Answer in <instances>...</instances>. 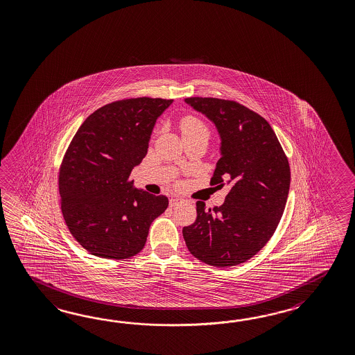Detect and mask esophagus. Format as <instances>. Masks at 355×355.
Listing matches in <instances>:
<instances>
[{"instance_id":"1","label":"esophagus","mask_w":355,"mask_h":355,"mask_svg":"<svg viewBox=\"0 0 355 355\" xmlns=\"http://www.w3.org/2000/svg\"><path fill=\"white\" fill-rule=\"evenodd\" d=\"M180 202H182V199L173 197V198L170 199V207L178 206Z\"/></svg>"}]
</instances>
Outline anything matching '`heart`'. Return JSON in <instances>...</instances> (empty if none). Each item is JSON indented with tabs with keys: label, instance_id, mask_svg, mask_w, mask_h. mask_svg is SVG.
Here are the masks:
<instances>
[{
	"label": "heart",
	"instance_id": "obj_1",
	"mask_svg": "<svg viewBox=\"0 0 355 355\" xmlns=\"http://www.w3.org/2000/svg\"><path fill=\"white\" fill-rule=\"evenodd\" d=\"M182 137L189 135H209V130L207 125L196 116H185L180 121Z\"/></svg>",
	"mask_w": 355,
	"mask_h": 355
}]
</instances>
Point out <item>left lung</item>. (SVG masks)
I'll return each mask as SVG.
<instances>
[{"mask_svg": "<svg viewBox=\"0 0 355 355\" xmlns=\"http://www.w3.org/2000/svg\"><path fill=\"white\" fill-rule=\"evenodd\" d=\"M185 102L206 115L221 138L211 185L230 191L223 206L197 202V220L182 229L190 253L214 267L247 262L272 238L290 188L288 157L271 125L229 99L190 97Z\"/></svg>", "mask_w": 355, "mask_h": 355, "instance_id": "8db88e82", "label": "left lung"}]
</instances>
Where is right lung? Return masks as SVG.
I'll return each mask as SVG.
<instances>
[{"instance_id":"1","label":"right lung","mask_w":355,"mask_h":355,"mask_svg":"<svg viewBox=\"0 0 355 355\" xmlns=\"http://www.w3.org/2000/svg\"><path fill=\"white\" fill-rule=\"evenodd\" d=\"M173 99H121L85 119L58 173L61 211L74 239L93 256L125 259L141 252L165 196L132 187L158 116Z\"/></svg>"}]
</instances>
